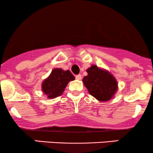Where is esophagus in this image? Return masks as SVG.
Listing matches in <instances>:
<instances>
[{
    "label": "esophagus",
    "instance_id": "obj_1",
    "mask_svg": "<svg viewBox=\"0 0 153 153\" xmlns=\"http://www.w3.org/2000/svg\"><path fill=\"white\" fill-rule=\"evenodd\" d=\"M75 78L77 79V80H80L82 79V77H81V75H77L76 76H75Z\"/></svg>",
    "mask_w": 153,
    "mask_h": 153
}]
</instances>
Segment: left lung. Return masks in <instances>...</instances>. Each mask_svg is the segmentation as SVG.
I'll return each mask as SVG.
<instances>
[{
    "instance_id": "obj_1",
    "label": "left lung",
    "mask_w": 153,
    "mask_h": 153,
    "mask_svg": "<svg viewBox=\"0 0 153 153\" xmlns=\"http://www.w3.org/2000/svg\"><path fill=\"white\" fill-rule=\"evenodd\" d=\"M82 82L91 96L99 101H108L113 99L118 91L117 79L109 71L92 65L86 70Z\"/></svg>"
}]
</instances>
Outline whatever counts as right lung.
<instances>
[{"label": "right lung", "instance_id": "1", "mask_svg": "<svg viewBox=\"0 0 153 153\" xmlns=\"http://www.w3.org/2000/svg\"><path fill=\"white\" fill-rule=\"evenodd\" d=\"M74 80V75L68 70L54 68L42 82V91L48 99H55L62 94L68 82Z\"/></svg>", "mask_w": 153, "mask_h": 153}]
</instances>
